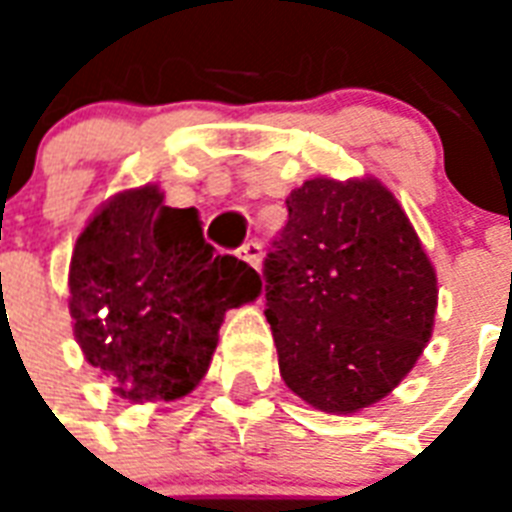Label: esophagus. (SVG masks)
<instances>
[{
	"mask_svg": "<svg viewBox=\"0 0 512 512\" xmlns=\"http://www.w3.org/2000/svg\"><path fill=\"white\" fill-rule=\"evenodd\" d=\"M239 257L247 265H252V268H260V263H263V249H260L257 241H247V244L239 247Z\"/></svg>",
	"mask_w": 512,
	"mask_h": 512,
	"instance_id": "esophagus-1",
	"label": "esophagus"
}]
</instances>
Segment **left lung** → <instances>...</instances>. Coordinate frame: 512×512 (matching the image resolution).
Returning a JSON list of instances; mask_svg holds the SVG:
<instances>
[{"label": "left lung", "mask_w": 512, "mask_h": 512, "mask_svg": "<svg viewBox=\"0 0 512 512\" xmlns=\"http://www.w3.org/2000/svg\"><path fill=\"white\" fill-rule=\"evenodd\" d=\"M265 257V319L287 388L321 412L385 398L433 335V263L396 196L374 177H313L289 193Z\"/></svg>", "instance_id": "1"}]
</instances>
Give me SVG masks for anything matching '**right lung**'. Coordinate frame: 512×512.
Segmentation results:
<instances>
[{"label":"right lung","instance_id":"add662e5","mask_svg":"<svg viewBox=\"0 0 512 512\" xmlns=\"http://www.w3.org/2000/svg\"><path fill=\"white\" fill-rule=\"evenodd\" d=\"M68 311L84 358L116 396L175 401L207 374L228 308L263 281L204 241L199 212L164 204L159 185L116 193L84 225L68 268Z\"/></svg>","mask_w":512,"mask_h":512}]
</instances>
